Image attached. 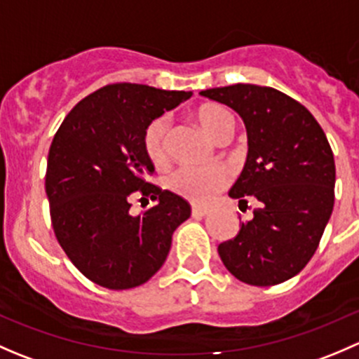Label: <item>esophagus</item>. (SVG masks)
I'll return each mask as SVG.
<instances>
[{"label":"esophagus","instance_id":"1","mask_svg":"<svg viewBox=\"0 0 359 359\" xmlns=\"http://www.w3.org/2000/svg\"><path fill=\"white\" fill-rule=\"evenodd\" d=\"M208 215V210L203 206H193V217H205Z\"/></svg>","mask_w":359,"mask_h":359}]
</instances>
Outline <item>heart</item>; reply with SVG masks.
Wrapping results in <instances>:
<instances>
[{
    "instance_id": "1",
    "label": "heart",
    "mask_w": 359,
    "mask_h": 359,
    "mask_svg": "<svg viewBox=\"0 0 359 359\" xmlns=\"http://www.w3.org/2000/svg\"><path fill=\"white\" fill-rule=\"evenodd\" d=\"M196 119L201 128L213 139L220 140L226 135H233L234 119L224 107L205 104L196 111ZM166 137H168V119L165 116L153 119L144 130V153L153 163H161L166 158ZM229 182L231 172L222 165L179 166L166 177V186L172 193L200 205L213 200Z\"/></svg>"
}]
</instances>
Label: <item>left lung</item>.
Here are the masks:
<instances>
[{
  "label": "left lung",
  "instance_id": "8db88e82",
  "mask_svg": "<svg viewBox=\"0 0 359 359\" xmlns=\"http://www.w3.org/2000/svg\"><path fill=\"white\" fill-rule=\"evenodd\" d=\"M243 118L248 156L229 196L253 217L219 245L224 266L253 287H273L299 274L320 245L334 210L335 161L320 123L271 86L238 85L201 92Z\"/></svg>",
  "mask_w": 359,
  "mask_h": 359
}]
</instances>
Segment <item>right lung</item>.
Here are the masks:
<instances>
[{"instance_id":"right-lung-1","label":"right lung","mask_w":359,"mask_h":359,"mask_svg":"<svg viewBox=\"0 0 359 359\" xmlns=\"http://www.w3.org/2000/svg\"><path fill=\"white\" fill-rule=\"evenodd\" d=\"M193 95L137 83H112L79 100L48 151L45 189L57 241L90 281L128 290L158 273L172 234L191 205L151 184L146 126ZM158 203L132 216L133 197Z\"/></svg>"}]
</instances>
